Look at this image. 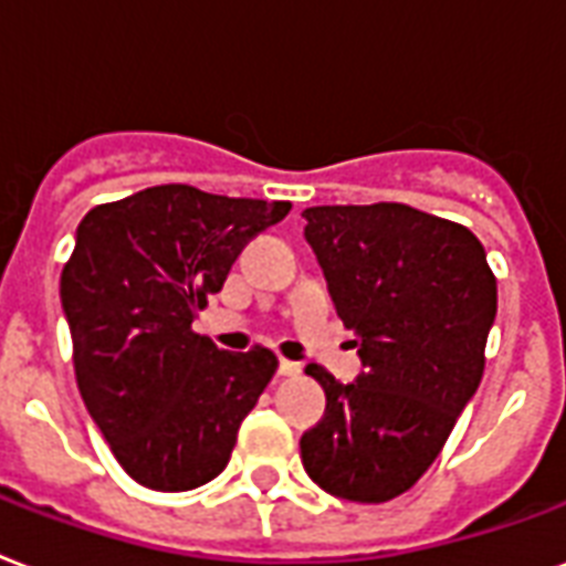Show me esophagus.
<instances>
[{"mask_svg":"<svg viewBox=\"0 0 566 566\" xmlns=\"http://www.w3.org/2000/svg\"><path fill=\"white\" fill-rule=\"evenodd\" d=\"M300 365H296V361H291V359H282L279 361V374H282V377H296V374H300Z\"/></svg>","mask_w":566,"mask_h":566,"instance_id":"obj_1","label":"esophagus"}]
</instances>
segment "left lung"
I'll use <instances>...</instances> for the list:
<instances>
[{"instance_id": "1", "label": "left lung", "mask_w": 566, "mask_h": 566, "mask_svg": "<svg viewBox=\"0 0 566 566\" xmlns=\"http://www.w3.org/2000/svg\"><path fill=\"white\" fill-rule=\"evenodd\" d=\"M302 216L365 368L347 386L321 365L305 368L326 391V416L302 433V465L338 499L388 502L430 469L481 386L495 275L469 228L409 205Z\"/></svg>"}]
</instances>
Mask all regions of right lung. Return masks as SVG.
Segmentation results:
<instances>
[{"label": "right lung", "mask_w": 566, "mask_h": 566, "mask_svg": "<svg viewBox=\"0 0 566 566\" xmlns=\"http://www.w3.org/2000/svg\"><path fill=\"white\" fill-rule=\"evenodd\" d=\"M291 201L210 196L187 184L94 207L62 270L76 386L120 469L148 490L213 481L273 379L266 347L219 350L192 321L243 245Z\"/></svg>", "instance_id": "obj_1"}]
</instances>
